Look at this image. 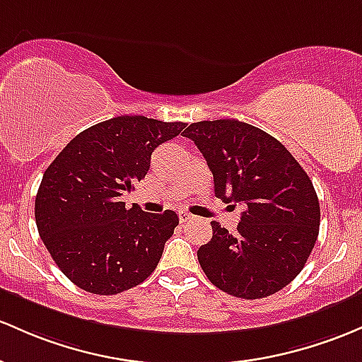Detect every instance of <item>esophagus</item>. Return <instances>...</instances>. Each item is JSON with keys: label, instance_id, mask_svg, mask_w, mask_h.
<instances>
[{"label": "esophagus", "instance_id": "1", "mask_svg": "<svg viewBox=\"0 0 362 362\" xmlns=\"http://www.w3.org/2000/svg\"><path fill=\"white\" fill-rule=\"evenodd\" d=\"M178 218H180V221H189L192 220L194 216L189 211H185V209H182V211H178Z\"/></svg>", "mask_w": 362, "mask_h": 362}]
</instances>
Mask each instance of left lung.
Returning <instances> with one entry per match:
<instances>
[{
    "instance_id": "1",
    "label": "left lung",
    "mask_w": 362,
    "mask_h": 362,
    "mask_svg": "<svg viewBox=\"0 0 362 362\" xmlns=\"http://www.w3.org/2000/svg\"><path fill=\"white\" fill-rule=\"evenodd\" d=\"M184 136L208 161L216 197L245 208L235 233L211 221V240L197 251L202 272L240 299L281 291L303 272L320 232L311 178L280 141L245 122L190 123Z\"/></svg>"
}]
</instances>
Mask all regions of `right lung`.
I'll return each mask as SVG.
<instances>
[{
    "label": "right lung",
    "instance_id": "obj_1",
    "mask_svg": "<svg viewBox=\"0 0 362 362\" xmlns=\"http://www.w3.org/2000/svg\"><path fill=\"white\" fill-rule=\"evenodd\" d=\"M187 123L117 117L75 136L47 166L35 225L62 273L82 291L115 296L156 269L177 213L125 208L120 197L148 175L151 154Z\"/></svg>",
    "mask_w": 362,
    "mask_h": 362
}]
</instances>
